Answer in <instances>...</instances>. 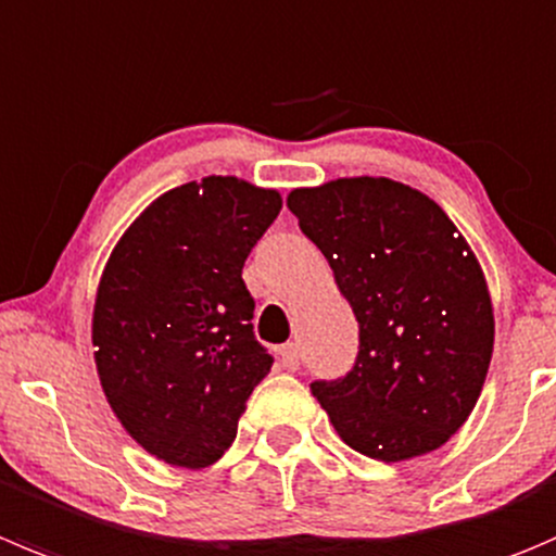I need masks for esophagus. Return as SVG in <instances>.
<instances>
[{
  "label": "esophagus",
  "instance_id": "obj_1",
  "mask_svg": "<svg viewBox=\"0 0 556 556\" xmlns=\"http://www.w3.org/2000/svg\"><path fill=\"white\" fill-rule=\"evenodd\" d=\"M279 358H282L285 369H290V371L299 369V364H301V350H299V344H295V342L282 344V348H279Z\"/></svg>",
  "mask_w": 556,
  "mask_h": 556
}]
</instances>
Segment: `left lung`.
Listing matches in <instances>:
<instances>
[{
	"mask_svg": "<svg viewBox=\"0 0 556 556\" xmlns=\"http://www.w3.org/2000/svg\"><path fill=\"white\" fill-rule=\"evenodd\" d=\"M288 206L358 320L353 369L309 386L339 438L380 462L440 448L476 407L494 348L467 241L432 198L391 179L293 190Z\"/></svg>",
	"mask_w": 556,
	"mask_h": 556,
	"instance_id": "left-lung-1",
	"label": "left lung"
}]
</instances>
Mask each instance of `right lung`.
I'll use <instances>...</instances> for the list:
<instances>
[{
	"label": "right lung",
	"mask_w": 556,
	"mask_h": 556,
	"mask_svg": "<svg viewBox=\"0 0 556 556\" xmlns=\"http://www.w3.org/2000/svg\"><path fill=\"white\" fill-rule=\"evenodd\" d=\"M279 208V192L233 176L190 181L129 225L102 271L91 323L102 391L168 465H214L271 369L241 268Z\"/></svg>",
	"instance_id": "add662e5"
}]
</instances>
